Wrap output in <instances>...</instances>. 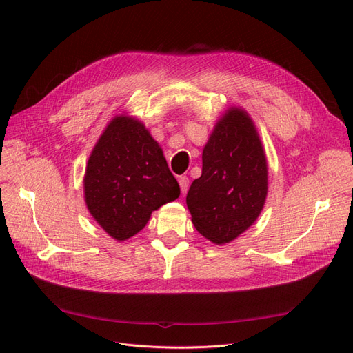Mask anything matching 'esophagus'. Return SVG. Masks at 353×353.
I'll return each instance as SVG.
<instances>
[{"label": "esophagus", "instance_id": "esophagus-1", "mask_svg": "<svg viewBox=\"0 0 353 353\" xmlns=\"http://www.w3.org/2000/svg\"><path fill=\"white\" fill-rule=\"evenodd\" d=\"M178 183H179L181 191H183V194H185L188 187H190V179H188L187 176H179V178H178Z\"/></svg>", "mask_w": 353, "mask_h": 353}]
</instances>
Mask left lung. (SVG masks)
Listing matches in <instances>:
<instances>
[{
	"mask_svg": "<svg viewBox=\"0 0 353 353\" xmlns=\"http://www.w3.org/2000/svg\"><path fill=\"white\" fill-rule=\"evenodd\" d=\"M201 160V175L187 193L191 221L203 237L225 244L258 219L268 193L265 152L248 112L227 110Z\"/></svg>",
	"mask_w": 353,
	"mask_h": 353,
	"instance_id": "8db88e82",
	"label": "left lung"
}]
</instances>
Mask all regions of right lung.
Returning <instances> with one entry per match:
<instances>
[{"mask_svg": "<svg viewBox=\"0 0 353 353\" xmlns=\"http://www.w3.org/2000/svg\"><path fill=\"white\" fill-rule=\"evenodd\" d=\"M83 191L92 218L119 241L140 232L153 210L179 197L162 148L130 116H116L99 138L85 170Z\"/></svg>", "mask_w": 353, "mask_h": 353, "instance_id": "obj_1", "label": "right lung"}]
</instances>
